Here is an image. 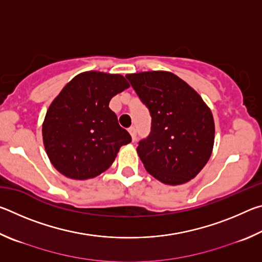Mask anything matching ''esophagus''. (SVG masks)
Segmentation results:
<instances>
[{
  "label": "esophagus",
  "instance_id": "34e87169",
  "mask_svg": "<svg viewBox=\"0 0 262 262\" xmlns=\"http://www.w3.org/2000/svg\"><path fill=\"white\" fill-rule=\"evenodd\" d=\"M128 132L130 133V135H132V140H133V141H135V140H136V135H137V133H136V128H135L134 126H132V127H129V129H128Z\"/></svg>",
  "mask_w": 262,
  "mask_h": 262
}]
</instances>
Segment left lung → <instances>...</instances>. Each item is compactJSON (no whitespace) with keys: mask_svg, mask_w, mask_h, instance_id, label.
Returning <instances> with one entry per match:
<instances>
[{"mask_svg":"<svg viewBox=\"0 0 262 262\" xmlns=\"http://www.w3.org/2000/svg\"><path fill=\"white\" fill-rule=\"evenodd\" d=\"M151 115V130L137 154L150 174L166 185L193 179L209 161L215 125L198 92L168 72L127 75Z\"/></svg>","mask_w":262,"mask_h":262,"instance_id":"left-lung-1","label":"left lung"}]
</instances>
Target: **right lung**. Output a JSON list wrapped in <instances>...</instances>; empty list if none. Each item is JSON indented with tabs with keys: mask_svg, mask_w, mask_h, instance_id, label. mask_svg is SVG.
Masks as SVG:
<instances>
[{
	"mask_svg": "<svg viewBox=\"0 0 262 262\" xmlns=\"http://www.w3.org/2000/svg\"><path fill=\"white\" fill-rule=\"evenodd\" d=\"M128 88L121 75L86 72L62 89L42 125L47 156L60 173L84 180L112 165L119 149L129 143L132 136L119 125L108 104Z\"/></svg>",
	"mask_w": 262,
	"mask_h": 262,
	"instance_id": "1",
	"label": "right lung"
}]
</instances>
